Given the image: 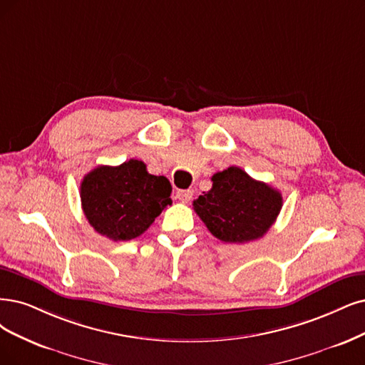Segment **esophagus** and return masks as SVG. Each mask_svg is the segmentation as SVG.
Segmentation results:
<instances>
[{
	"label": "esophagus",
	"mask_w": 365,
	"mask_h": 365,
	"mask_svg": "<svg viewBox=\"0 0 365 365\" xmlns=\"http://www.w3.org/2000/svg\"><path fill=\"white\" fill-rule=\"evenodd\" d=\"M194 192L191 190H179L178 191V198L182 201V203H190L192 200Z\"/></svg>",
	"instance_id": "1"
}]
</instances>
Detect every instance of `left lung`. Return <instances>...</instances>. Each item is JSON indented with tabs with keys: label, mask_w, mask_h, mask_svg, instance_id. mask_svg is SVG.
Wrapping results in <instances>:
<instances>
[{
	"label": "left lung",
	"mask_w": 365,
	"mask_h": 365,
	"mask_svg": "<svg viewBox=\"0 0 365 365\" xmlns=\"http://www.w3.org/2000/svg\"><path fill=\"white\" fill-rule=\"evenodd\" d=\"M212 182V190L194 200V210L215 237L245 244L272 227L282 207L279 191L239 167L213 174Z\"/></svg>",
	"instance_id": "left-lung-1"
}]
</instances>
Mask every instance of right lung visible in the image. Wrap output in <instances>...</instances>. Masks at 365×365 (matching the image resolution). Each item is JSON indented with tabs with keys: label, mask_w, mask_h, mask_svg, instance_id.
Returning a JSON list of instances; mask_svg holds the SVG:
<instances>
[{
	"label": "right lung",
	"mask_w": 365,
	"mask_h": 365,
	"mask_svg": "<svg viewBox=\"0 0 365 365\" xmlns=\"http://www.w3.org/2000/svg\"><path fill=\"white\" fill-rule=\"evenodd\" d=\"M171 185L164 175L147 173L145 164L129 159L121 165H99L81 182V206L99 235L130 240L143 235L171 205Z\"/></svg>",
	"instance_id": "add662e5"
}]
</instances>
